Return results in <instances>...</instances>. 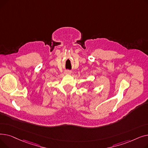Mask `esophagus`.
<instances>
[{"label": "esophagus", "mask_w": 148, "mask_h": 148, "mask_svg": "<svg viewBox=\"0 0 148 148\" xmlns=\"http://www.w3.org/2000/svg\"><path fill=\"white\" fill-rule=\"evenodd\" d=\"M71 73V71H69V70H66V71H65V74H70Z\"/></svg>", "instance_id": "34e87169"}]
</instances>
